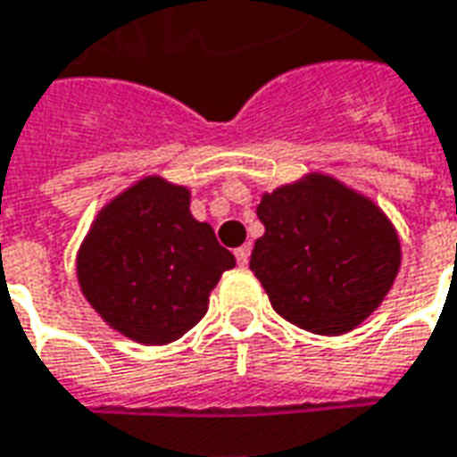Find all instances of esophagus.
I'll return each mask as SVG.
<instances>
[{"instance_id": "obj_1", "label": "esophagus", "mask_w": 457, "mask_h": 457, "mask_svg": "<svg viewBox=\"0 0 457 457\" xmlns=\"http://www.w3.org/2000/svg\"><path fill=\"white\" fill-rule=\"evenodd\" d=\"M250 252H252L250 245H242V247H237V250H235V257H237V264H242V267H245V264L250 262Z\"/></svg>"}]
</instances>
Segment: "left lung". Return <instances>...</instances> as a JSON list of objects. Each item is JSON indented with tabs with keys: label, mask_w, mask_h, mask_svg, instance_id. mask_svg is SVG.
Returning <instances> with one entry per match:
<instances>
[{
	"label": "left lung",
	"mask_w": 457,
	"mask_h": 457,
	"mask_svg": "<svg viewBox=\"0 0 457 457\" xmlns=\"http://www.w3.org/2000/svg\"><path fill=\"white\" fill-rule=\"evenodd\" d=\"M250 270L274 312L312 334L339 337L381 304L401 264L384 212L327 175L262 197Z\"/></svg>",
	"instance_id": "8db88e82"
}]
</instances>
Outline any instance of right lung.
<instances>
[{
    "mask_svg": "<svg viewBox=\"0 0 457 457\" xmlns=\"http://www.w3.org/2000/svg\"><path fill=\"white\" fill-rule=\"evenodd\" d=\"M235 267L190 193L145 178L101 210L79 250V282L108 324L140 344H170L205 317L207 296Z\"/></svg>",
    "mask_w": 457,
    "mask_h": 457,
    "instance_id": "add662e5",
    "label": "right lung"
}]
</instances>
